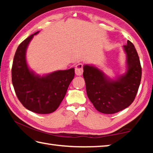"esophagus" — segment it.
<instances>
[{"mask_svg":"<svg viewBox=\"0 0 153 153\" xmlns=\"http://www.w3.org/2000/svg\"><path fill=\"white\" fill-rule=\"evenodd\" d=\"M75 72L77 76H82L83 74V65L82 63H78L75 68Z\"/></svg>","mask_w":153,"mask_h":153,"instance_id":"1","label":"esophagus"}]
</instances>
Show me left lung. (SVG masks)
<instances>
[{
	"instance_id": "8db88e82",
	"label": "left lung",
	"mask_w": 153,
	"mask_h": 153,
	"mask_svg": "<svg viewBox=\"0 0 153 153\" xmlns=\"http://www.w3.org/2000/svg\"><path fill=\"white\" fill-rule=\"evenodd\" d=\"M123 47L126 55V71L115 79L92 65L83 67L88 97L102 113L113 114L123 110L133 102L138 92L142 77L138 53L129 40Z\"/></svg>"
}]
</instances>
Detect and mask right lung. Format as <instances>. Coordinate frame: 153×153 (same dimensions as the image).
<instances>
[{"mask_svg":"<svg viewBox=\"0 0 153 153\" xmlns=\"http://www.w3.org/2000/svg\"><path fill=\"white\" fill-rule=\"evenodd\" d=\"M36 32L20 44L15 52L11 69L12 83L21 103L27 109L38 114L56 111L66 94L75 75L74 68L40 76L29 68L26 51Z\"/></svg>","mask_w":153,"mask_h":153,"instance_id":"right-lung-1","label":"right lung"}]
</instances>
